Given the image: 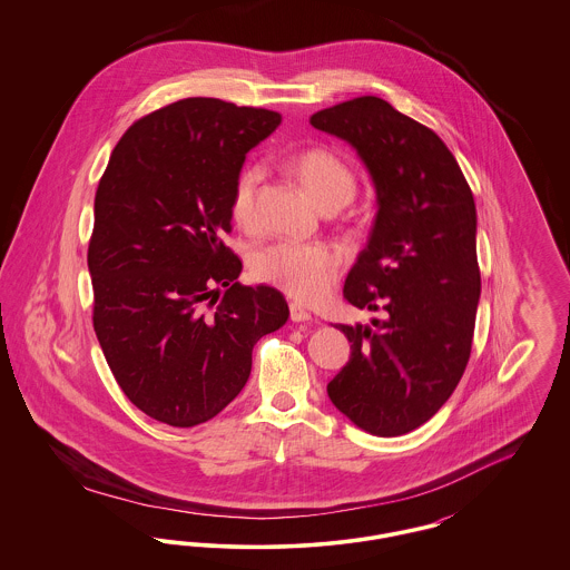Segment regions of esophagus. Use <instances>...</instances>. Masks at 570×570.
Returning <instances> with one entry per match:
<instances>
[{
	"label": "esophagus",
	"mask_w": 570,
	"mask_h": 570,
	"mask_svg": "<svg viewBox=\"0 0 570 570\" xmlns=\"http://www.w3.org/2000/svg\"><path fill=\"white\" fill-rule=\"evenodd\" d=\"M288 309H291V321L293 323H307V321H312V314L305 307H301L298 303H291Z\"/></svg>",
	"instance_id": "esophagus-1"
}]
</instances>
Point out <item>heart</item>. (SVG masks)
<instances>
[{"instance_id":"b5f03b06","label":"heart","mask_w":570,"mask_h":570,"mask_svg":"<svg viewBox=\"0 0 570 570\" xmlns=\"http://www.w3.org/2000/svg\"><path fill=\"white\" fill-rule=\"evenodd\" d=\"M288 168L307 194L323 209H342L356 194L353 166L328 147H305L291 156ZM263 181L258 166H245L230 191V216L252 228L256 222V196ZM249 272L265 284L284 291L301 301H316L331 291L337 272L340 254L326 244L275 242L254 252Z\"/></svg>"}]
</instances>
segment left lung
Returning <instances> with one entry per match:
<instances>
[{"label": "left lung", "mask_w": 570, "mask_h": 570, "mask_svg": "<svg viewBox=\"0 0 570 570\" xmlns=\"http://www.w3.org/2000/svg\"><path fill=\"white\" fill-rule=\"evenodd\" d=\"M309 124L348 140L379 191L344 298L382 318L337 326L353 353L326 393L356 428L407 434L451 397L472 351L481 297L472 190L442 138L382 98H353Z\"/></svg>", "instance_id": "8db88e82"}]
</instances>
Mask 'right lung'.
<instances>
[{
    "label": "right lung",
    "instance_id": "add662e5",
    "mask_svg": "<svg viewBox=\"0 0 570 570\" xmlns=\"http://www.w3.org/2000/svg\"><path fill=\"white\" fill-rule=\"evenodd\" d=\"M279 121L184 98L136 119L100 177L87 249L94 331L126 397L166 425L194 428L228 406L254 344L288 321L279 291L237 282L242 261L224 244L245 154Z\"/></svg>",
    "mask_w": 570,
    "mask_h": 570
}]
</instances>
